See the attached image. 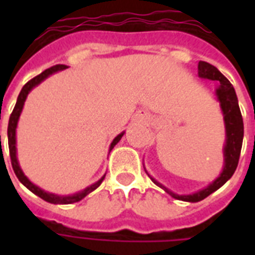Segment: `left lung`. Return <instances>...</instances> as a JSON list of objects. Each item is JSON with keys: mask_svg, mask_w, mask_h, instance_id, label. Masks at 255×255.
<instances>
[{"mask_svg": "<svg viewBox=\"0 0 255 255\" xmlns=\"http://www.w3.org/2000/svg\"><path fill=\"white\" fill-rule=\"evenodd\" d=\"M198 77L204 78V79H209V81H216L220 83L217 90H216V95H217V99L220 102V106H221L226 132L225 147H224V160L225 161H224V169H222L221 174L206 188L198 190L193 194L173 193L172 190L165 188L163 184L157 182L155 178H152L148 174L156 185L165 190L172 197L176 198V200L188 202L201 201V200L208 197L209 194L220 189L233 176V173L237 169L238 160H240V155H241L242 140H244V120H242L240 106H238L237 95H236V91H234V87L232 86V83L218 71L217 67H214L213 65L204 61L198 62Z\"/></svg>", "mask_w": 255, "mask_h": 255, "instance_id": "obj_1", "label": "left lung"}]
</instances>
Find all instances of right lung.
I'll list each match as a JSON object with an SVG mask.
<instances>
[{
	"label": "right lung",
	"instance_id": "obj_1",
	"mask_svg": "<svg viewBox=\"0 0 255 255\" xmlns=\"http://www.w3.org/2000/svg\"><path fill=\"white\" fill-rule=\"evenodd\" d=\"M66 67H67L66 65L53 66V67L45 70L43 73H41L39 75L33 78V79H30V81L27 82L23 87H22L21 92H19V95H18L17 103H15V107H14L13 112H11V115H10L9 126H7V141H9L10 160H11V167H13L14 173H15V176L18 177V180H19V181H21L22 184L27 188V189L31 190L34 194H37L38 197H41L42 200H45V201L47 202H51V204H62V205H66V204H74V202L81 201L82 198H85L88 193H91L92 190H95L96 188L102 184V181H103L104 177H106V174H104L103 177L100 178V180H98L95 184L87 186L86 189H83L82 192H78V193L73 194V196H58V194L49 193V192L42 190L39 186L34 185L33 182L26 177L25 174H23V172H22L21 167H19V164H18L17 148H15V128H17L18 119H19V115H21L22 108H23V104H25V100L26 98H27V95H29V92L31 91L35 86L39 85L42 81H45L46 78L50 77L51 74L57 73V71H61V70H65ZM123 135H124V132H122L120 135H118L115 139L112 140L111 145H110V151H111L112 148L115 147L116 144L119 143V140L122 139V136Z\"/></svg>",
	"mask_w": 255,
	"mask_h": 255
}]
</instances>
